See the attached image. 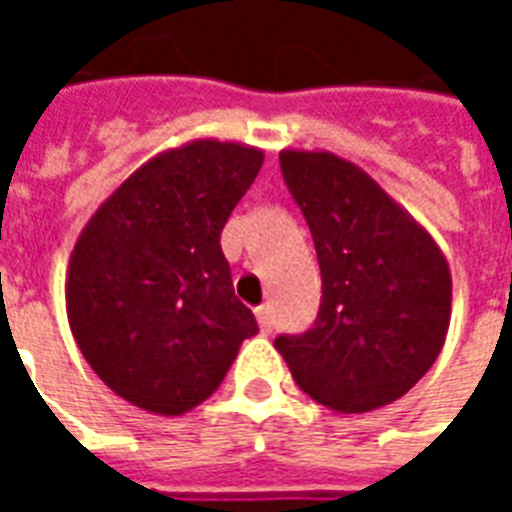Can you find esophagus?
Here are the masks:
<instances>
[{
  "label": "esophagus",
  "mask_w": 512,
  "mask_h": 512,
  "mask_svg": "<svg viewBox=\"0 0 512 512\" xmlns=\"http://www.w3.org/2000/svg\"><path fill=\"white\" fill-rule=\"evenodd\" d=\"M255 318L263 332H271V326H274V315H271V307H268V304H260V307H257Z\"/></svg>",
  "instance_id": "1"
}]
</instances>
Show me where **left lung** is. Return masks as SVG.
<instances>
[{
  "instance_id": "1",
  "label": "left lung",
  "mask_w": 512,
  "mask_h": 512,
  "mask_svg": "<svg viewBox=\"0 0 512 512\" xmlns=\"http://www.w3.org/2000/svg\"><path fill=\"white\" fill-rule=\"evenodd\" d=\"M282 175L310 224L321 310L277 337L296 384L321 406L365 414L403 397L447 340L452 277L433 235L354 161L282 150Z\"/></svg>"
}]
</instances>
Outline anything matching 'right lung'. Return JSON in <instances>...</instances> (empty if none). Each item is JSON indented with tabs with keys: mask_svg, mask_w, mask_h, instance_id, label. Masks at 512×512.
<instances>
[{
	"mask_svg": "<svg viewBox=\"0 0 512 512\" xmlns=\"http://www.w3.org/2000/svg\"><path fill=\"white\" fill-rule=\"evenodd\" d=\"M260 167L263 150L241 142L169 147L134 169L76 238L68 323L95 376L131 406L186 414L257 334L219 238Z\"/></svg>",
	"mask_w": 512,
	"mask_h": 512,
	"instance_id": "add662e5",
	"label": "right lung"
}]
</instances>
